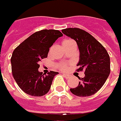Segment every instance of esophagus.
<instances>
[{
	"label": "esophagus",
	"instance_id": "1",
	"mask_svg": "<svg viewBox=\"0 0 121 121\" xmlns=\"http://www.w3.org/2000/svg\"><path fill=\"white\" fill-rule=\"evenodd\" d=\"M63 76H64L65 78H71V77H72V75H70V74L63 73Z\"/></svg>",
	"mask_w": 121,
	"mask_h": 121
}]
</instances>
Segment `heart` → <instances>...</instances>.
I'll list each match as a JSON object with an SVG mask.
<instances>
[{"label": "heart", "mask_w": 121, "mask_h": 121, "mask_svg": "<svg viewBox=\"0 0 121 121\" xmlns=\"http://www.w3.org/2000/svg\"><path fill=\"white\" fill-rule=\"evenodd\" d=\"M72 42H74L72 40H70V39H67V40H64L63 42V45H67V44H69ZM57 67L60 69V70H62V71H64L65 69H67L68 66L65 63H60L58 64H57Z\"/></svg>", "instance_id": "1"}]
</instances>
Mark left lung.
I'll return each mask as SVG.
<instances>
[{"instance_id": "obj_1", "label": "left lung", "mask_w": 121, "mask_h": 121, "mask_svg": "<svg viewBox=\"0 0 121 121\" xmlns=\"http://www.w3.org/2000/svg\"><path fill=\"white\" fill-rule=\"evenodd\" d=\"M62 32L76 40L80 52L76 72L84 71L78 85L71 88L78 96H90L103 87L110 73V58L107 50L90 34L80 28H67Z\"/></svg>"}]
</instances>
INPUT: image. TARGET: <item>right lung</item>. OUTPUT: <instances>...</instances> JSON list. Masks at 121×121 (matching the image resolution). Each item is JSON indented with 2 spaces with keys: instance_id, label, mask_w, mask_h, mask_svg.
Here are the masks:
<instances>
[{
  "instance_id": "obj_1",
  "label": "right lung",
  "mask_w": 121,
  "mask_h": 121,
  "mask_svg": "<svg viewBox=\"0 0 121 121\" xmlns=\"http://www.w3.org/2000/svg\"><path fill=\"white\" fill-rule=\"evenodd\" d=\"M63 34L58 30H43L36 31L21 43L11 58L13 78L25 93L42 96L48 93L54 76L58 72L48 74L39 72V62L48 57L49 48Z\"/></svg>"
}]
</instances>
